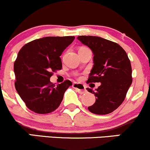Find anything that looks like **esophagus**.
Returning a JSON list of instances; mask_svg holds the SVG:
<instances>
[{"instance_id":"obj_1","label":"esophagus","mask_w":150,"mask_h":150,"mask_svg":"<svg viewBox=\"0 0 150 150\" xmlns=\"http://www.w3.org/2000/svg\"><path fill=\"white\" fill-rule=\"evenodd\" d=\"M73 88H74L76 90L77 92H79V93H86V89L85 86H83L81 83H74L72 85Z\"/></svg>"}]
</instances>
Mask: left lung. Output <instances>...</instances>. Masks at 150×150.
Wrapping results in <instances>:
<instances>
[{
    "label": "left lung",
    "instance_id": "left-lung-1",
    "mask_svg": "<svg viewBox=\"0 0 150 150\" xmlns=\"http://www.w3.org/2000/svg\"><path fill=\"white\" fill-rule=\"evenodd\" d=\"M77 39L93 54V67L87 83H100L95 91L87 88L96 97L88 110L98 115L110 113L122 104L132 84V68L127 53L117 43L100 37L79 36Z\"/></svg>",
    "mask_w": 150,
    "mask_h": 150
}]
</instances>
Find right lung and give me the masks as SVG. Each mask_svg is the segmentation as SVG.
Instances as JSON below:
<instances>
[{
    "mask_svg": "<svg viewBox=\"0 0 150 150\" xmlns=\"http://www.w3.org/2000/svg\"><path fill=\"white\" fill-rule=\"evenodd\" d=\"M74 36L45 37L22 47L14 64L16 89L26 106L37 113L45 114L59 106L64 94L72 86L69 80L50 82L52 71L62 69L60 56L74 40Z\"/></svg>",
    "mask_w": 150,
    "mask_h": 150,
    "instance_id": "obj_1",
    "label": "right lung"
}]
</instances>
